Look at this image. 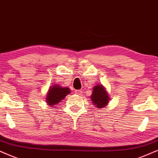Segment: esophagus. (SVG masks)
Wrapping results in <instances>:
<instances>
[{"label":"esophagus","instance_id":"esophagus-1","mask_svg":"<svg viewBox=\"0 0 158 158\" xmlns=\"http://www.w3.org/2000/svg\"><path fill=\"white\" fill-rule=\"evenodd\" d=\"M75 93L77 94V95H82L83 93H82V91H81V90H77L75 92Z\"/></svg>","mask_w":158,"mask_h":158}]
</instances>
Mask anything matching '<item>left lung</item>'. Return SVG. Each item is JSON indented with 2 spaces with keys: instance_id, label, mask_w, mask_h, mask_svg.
I'll return each instance as SVG.
<instances>
[{
  "instance_id": "8db88e82",
  "label": "left lung",
  "mask_w": 158,
  "mask_h": 158,
  "mask_svg": "<svg viewBox=\"0 0 158 158\" xmlns=\"http://www.w3.org/2000/svg\"><path fill=\"white\" fill-rule=\"evenodd\" d=\"M91 101L93 103V105L97 108H104L109 104L110 97L109 93L102 85L94 86L93 89V93L90 95Z\"/></svg>"
}]
</instances>
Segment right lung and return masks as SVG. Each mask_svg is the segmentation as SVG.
<instances>
[{
	"mask_svg": "<svg viewBox=\"0 0 158 158\" xmlns=\"http://www.w3.org/2000/svg\"><path fill=\"white\" fill-rule=\"evenodd\" d=\"M70 93L71 89L69 87H61L59 85L54 84L48 89L46 96V102L49 106H55Z\"/></svg>",
	"mask_w": 158,
	"mask_h": 158,
	"instance_id": "right-lung-1",
	"label": "right lung"
}]
</instances>
